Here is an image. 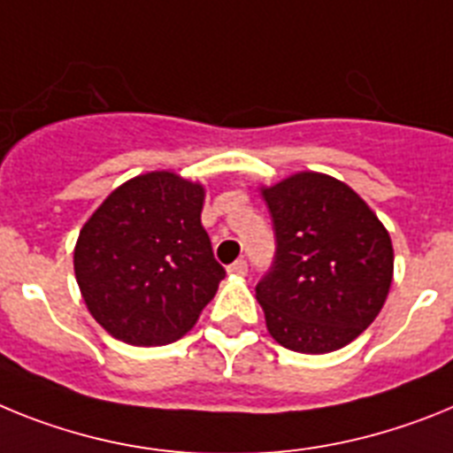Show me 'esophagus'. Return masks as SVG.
I'll list each match as a JSON object with an SVG mask.
<instances>
[{
  "instance_id": "esophagus-1",
  "label": "esophagus",
  "mask_w": 453,
  "mask_h": 453,
  "mask_svg": "<svg viewBox=\"0 0 453 453\" xmlns=\"http://www.w3.org/2000/svg\"><path fill=\"white\" fill-rule=\"evenodd\" d=\"M227 273H230V275H246V273H249V265H246V259H237L234 265L227 266Z\"/></svg>"
}]
</instances>
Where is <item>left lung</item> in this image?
<instances>
[{
    "label": "left lung",
    "mask_w": 453,
    "mask_h": 453,
    "mask_svg": "<svg viewBox=\"0 0 453 453\" xmlns=\"http://www.w3.org/2000/svg\"><path fill=\"white\" fill-rule=\"evenodd\" d=\"M259 191L275 230L273 266L255 287L266 328L289 351H337L388 298L390 232L349 184L324 173H294Z\"/></svg>",
    "instance_id": "obj_1"
}]
</instances>
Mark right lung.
Returning a JSON list of instances; mask_svg holds the SVG:
<instances>
[{
  "instance_id": "add662e5",
  "label": "right lung",
  "mask_w": 453,
  "mask_h": 453,
  "mask_svg": "<svg viewBox=\"0 0 453 453\" xmlns=\"http://www.w3.org/2000/svg\"><path fill=\"white\" fill-rule=\"evenodd\" d=\"M204 187L173 171L127 180L80 230L74 278L93 319L132 346L194 328L226 269L200 223Z\"/></svg>"
}]
</instances>
